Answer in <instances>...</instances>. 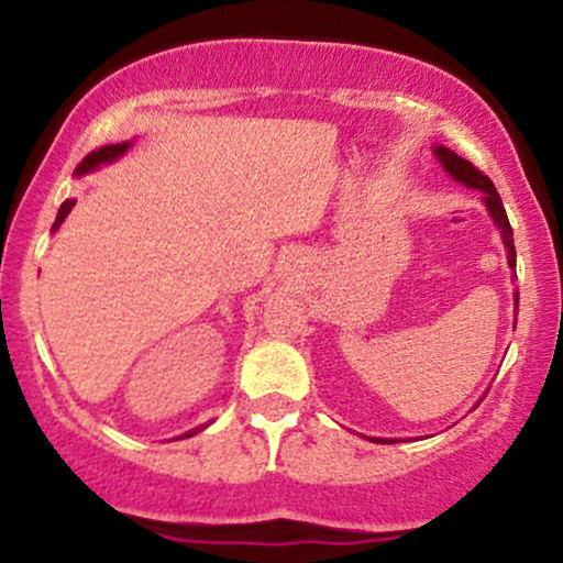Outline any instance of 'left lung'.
Masks as SVG:
<instances>
[{
    "instance_id": "obj_1",
    "label": "left lung",
    "mask_w": 563,
    "mask_h": 563,
    "mask_svg": "<svg viewBox=\"0 0 563 563\" xmlns=\"http://www.w3.org/2000/svg\"><path fill=\"white\" fill-rule=\"evenodd\" d=\"M439 164L444 166V172L450 174L452 179H457V183H463L466 187H474V190H482L484 192V206H487L489 217L495 219V224L500 228V235H503V245H506L508 251V267L516 269V249H514V230H510V222L506 217V206H503L500 196H497L495 185L489 183V177L484 172L476 169L474 164L466 158H461L457 153H452L450 147H442L437 145L434 147ZM516 303H519V294L514 296ZM373 442H386V439H373Z\"/></svg>"
}]
</instances>
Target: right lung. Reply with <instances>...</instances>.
I'll return each mask as SVG.
<instances>
[{
	"mask_svg": "<svg viewBox=\"0 0 563 563\" xmlns=\"http://www.w3.org/2000/svg\"><path fill=\"white\" fill-rule=\"evenodd\" d=\"M129 145H132V142H119V145H102V147H97V151L89 153V156L84 158L79 166H76V174H87V172L97 169V166H100V164H111V161H115L119 156H124V153L129 151ZM74 203H76V200H66V203L60 206V211H57V219H55L53 230L60 228L63 219H66V217H68V211L74 209ZM198 431H200V429H196V431H187L185 437L198 434Z\"/></svg>",
	"mask_w": 563,
	"mask_h": 563,
	"instance_id": "add662e5",
	"label": "right lung"
}]
</instances>
